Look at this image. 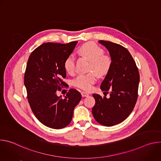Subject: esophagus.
<instances>
[{
  "mask_svg": "<svg viewBox=\"0 0 161 161\" xmlns=\"http://www.w3.org/2000/svg\"><path fill=\"white\" fill-rule=\"evenodd\" d=\"M81 96H82V97H88V96H89L88 94L85 92H82L81 93Z\"/></svg>",
  "mask_w": 161,
  "mask_h": 161,
  "instance_id": "obj_1",
  "label": "esophagus"
}]
</instances>
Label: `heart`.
<instances>
[{"instance_id": "heart-1", "label": "heart", "mask_w": 161, "mask_h": 161, "mask_svg": "<svg viewBox=\"0 0 161 161\" xmlns=\"http://www.w3.org/2000/svg\"><path fill=\"white\" fill-rule=\"evenodd\" d=\"M78 53L91 60L90 70L96 71L98 75H106L110 70L112 60L110 57L104 55V50L93 42L83 44L78 49ZM64 66L65 70L70 75L75 72L76 57L74 55H68L65 58ZM97 80V75L95 72L78 75L73 81V85L83 90L90 91Z\"/></svg>"}]
</instances>
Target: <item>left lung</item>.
<instances>
[{
	"instance_id": "obj_1",
	"label": "left lung",
	"mask_w": 161,
	"mask_h": 161,
	"mask_svg": "<svg viewBox=\"0 0 161 161\" xmlns=\"http://www.w3.org/2000/svg\"><path fill=\"white\" fill-rule=\"evenodd\" d=\"M109 52L111 67L101 85V89L109 97L93 94L96 104L92 114L100 124L110 127L121 123L132 111L137 99L140 74L129 52L122 46L101 40ZM108 93V92H107Z\"/></svg>"
}]
</instances>
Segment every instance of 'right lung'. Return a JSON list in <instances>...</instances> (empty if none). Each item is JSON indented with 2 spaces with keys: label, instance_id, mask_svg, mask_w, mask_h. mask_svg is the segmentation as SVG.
Instances as JSON below:
<instances>
[{
  "label": "right lung",
  "instance_id": "obj_1",
  "mask_svg": "<svg viewBox=\"0 0 161 161\" xmlns=\"http://www.w3.org/2000/svg\"><path fill=\"white\" fill-rule=\"evenodd\" d=\"M77 43H43L28 59L24 84L29 103L39 121L52 129H62L70 124L74 109L81 99L75 89H70L64 98L57 96L62 85L68 86L62 80L66 77L64 63Z\"/></svg>",
  "mask_w": 161,
  "mask_h": 161
}]
</instances>
